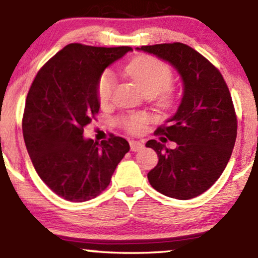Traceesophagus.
I'll list each match as a JSON object with an SVG mask.
<instances>
[{"instance_id":"34e87169","label":"esophagus","mask_w":258,"mask_h":258,"mask_svg":"<svg viewBox=\"0 0 258 258\" xmlns=\"http://www.w3.org/2000/svg\"><path fill=\"white\" fill-rule=\"evenodd\" d=\"M130 148H131V152H138L143 148V144L137 141H130Z\"/></svg>"}]
</instances>
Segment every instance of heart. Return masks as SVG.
Here are the masks:
<instances>
[{"instance_id": "heart-1", "label": "heart", "mask_w": 258, "mask_h": 258, "mask_svg": "<svg viewBox=\"0 0 258 258\" xmlns=\"http://www.w3.org/2000/svg\"><path fill=\"white\" fill-rule=\"evenodd\" d=\"M125 72L146 94H158L160 104L168 105L173 99L171 84L173 81L172 68L166 61L155 57H141L126 67ZM115 90V79L110 72L100 76L97 86L99 104L106 106L111 102ZM120 125L130 133H139L148 122L147 115L132 114L121 116Z\"/></svg>"}]
</instances>
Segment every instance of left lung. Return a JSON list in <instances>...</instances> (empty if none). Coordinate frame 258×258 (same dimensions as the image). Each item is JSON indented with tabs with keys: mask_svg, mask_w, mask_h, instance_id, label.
Segmentation results:
<instances>
[{
	"mask_svg": "<svg viewBox=\"0 0 258 258\" xmlns=\"http://www.w3.org/2000/svg\"><path fill=\"white\" fill-rule=\"evenodd\" d=\"M172 64L184 82L178 110L154 135L174 142V149L150 139L159 162L148 173L150 185L159 193L179 200L203 194L220 178L236 139L238 119L229 88L211 61L184 43L142 46ZM167 138L165 139L164 137Z\"/></svg>",
	"mask_w": 258,
	"mask_h": 258,
	"instance_id": "left-lung-1",
	"label": "left lung"
}]
</instances>
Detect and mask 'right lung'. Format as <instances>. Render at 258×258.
<instances>
[{"instance_id": "1", "label": "right lung", "mask_w": 258, "mask_h": 258, "mask_svg": "<svg viewBox=\"0 0 258 258\" xmlns=\"http://www.w3.org/2000/svg\"><path fill=\"white\" fill-rule=\"evenodd\" d=\"M131 47L70 43L38 70L25 100L23 136L40 178L63 199L98 197L130 150L125 138H84V127L99 111L97 86L108 65Z\"/></svg>"}]
</instances>
